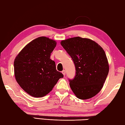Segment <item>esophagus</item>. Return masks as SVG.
<instances>
[{"instance_id": "1", "label": "esophagus", "mask_w": 125, "mask_h": 125, "mask_svg": "<svg viewBox=\"0 0 125 125\" xmlns=\"http://www.w3.org/2000/svg\"><path fill=\"white\" fill-rule=\"evenodd\" d=\"M62 74H63V75H65V71H64V70H63L62 72Z\"/></svg>"}]
</instances>
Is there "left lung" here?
<instances>
[{"label": "left lung", "mask_w": 125, "mask_h": 125, "mask_svg": "<svg viewBox=\"0 0 125 125\" xmlns=\"http://www.w3.org/2000/svg\"><path fill=\"white\" fill-rule=\"evenodd\" d=\"M75 67V76L69 85L78 99L85 100L100 92L109 73V65L101 46L86 38L75 37L61 42Z\"/></svg>", "instance_id": "obj_1"}]
</instances>
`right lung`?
I'll return each instance as SVG.
<instances>
[{"instance_id": "obj_1", "label": "right lung", "mask_w": 125, "mask_h": 125, "mask_svg": "<svg viewBox=\"0 0 125 125\" xmlns=\"http://www.w3.org/2000/svg\"><path fill=\"white\" fill-rule=\"evenodd\" d=\"M56 45L53 40L39 37L25 46L15 58L16 82L31 96L46 95L63 77V74L56 70L54 61L50 59Z\"/></svg>"}]
</instances>
